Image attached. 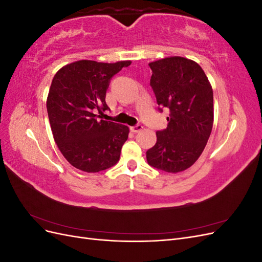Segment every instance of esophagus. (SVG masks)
I'll list each match as a JSON object with an SVG mask.
<instances>
[{
	"label": "esophagus",
	"mask_w": 262,
	"mask_h": 262,
	"mask_svg": "<svg viewBox=\"0 0 262 262\" xmlns=\"http://www.w3.org/2000/svg\"><path fill=\"white\" fill-rule=\"evenodd\" d=\"M130 130H131L132 132H134V133H138V132H140V131L143 130V125L137 124V125H134V126H131Z\"/></svg>",
	"instance_id": "1"
}]
</instances>
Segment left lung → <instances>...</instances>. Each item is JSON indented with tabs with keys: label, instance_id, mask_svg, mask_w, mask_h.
I'll use <instances>...</instances> for the list:
<instances>
[{
	"label": "left lung",
	"instance_id": "8db88e82",
	"mask_svg": "<svg viewBox=\"0 0 262 262\" xmlns=\"http://www.w3.org/2000/svg\"><path fill=\"white\" fill-rule=\"evenodd\" d=\"M158 106L167 107V128L157 131L147 163L166 172L184 171L196 162L213 126V90L202 68L184 57L148 63Z\"/></svg>",
	"mask_w": 262,
	"mask_h": 262
}]
</instances>
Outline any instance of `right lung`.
Instances as JSON below:
<instances>
[{"label": "right lung", "mask_w": 262, "mask_h": 262, "mask_svg": "<svg viewBox=\"0 0 262 262\" xmlns=\"http://www.w3.org/2000/svg\"><path fill=\"white\" fill-rule=\"evenodd\" d=\"M131 61L80 60L55 73L47 98L53 139L66 160L85 172L113 167L128 140L129 126L98 119L108 109L110 78Z\"/></svg>", "instance_id": "right-lung-1"}]
</instances>
